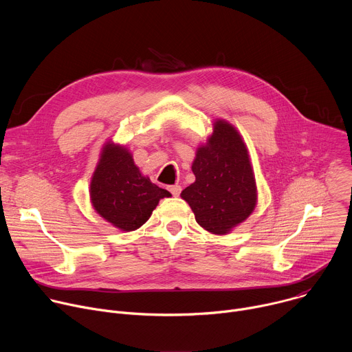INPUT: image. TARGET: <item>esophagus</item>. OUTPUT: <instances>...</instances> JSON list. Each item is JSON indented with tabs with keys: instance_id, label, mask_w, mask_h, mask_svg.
I'll return each instance as SVG.
<instances>
[{
	"instance_id": "esophagus-1",
	"label": "esophagus",
	"mask_w": 352,
	"mask_h": 352,
	"mask_svg": "<svg viewBox=\"0 0 352 352\" xmlns=\"http://www.w3.org/2000/svg\"><path fill=\"white\" fill-rule=\"evenodd\" d=\"M168 189H170V192L173 193V196H179V193H181V190H182L181 185H171V186H168Z\"/></svg>"
}]
</instances>
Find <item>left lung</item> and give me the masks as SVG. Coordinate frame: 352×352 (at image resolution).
Masks as SVG:
<instances>
[{"mask_svg": "<svg viewBox=\"0 0 352 352\" xmlns=\"http://www.w3.org/2000/svg\"><path fill=\"white\" fill-rule=\"evenodd\" d=\"M192 171L196 181L181 196L195 219L209 232L223 235L242 223L256 206V182L242 138L219 120L208 144L197 148Z\"/></svg>", "mask_w": 352, "mask_h": 352, "instance_id": "8db88e82", "label": "left lung"}]
</instances>
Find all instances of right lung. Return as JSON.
I'll return each instance as SVG.
<instances>
[{
    "label": "right lung",
    "instance_id": "add662e5",
    "mask_svg": "<svg viewBox=\"0 0 352 352\" xmlns=\"http://www.w3.org/2000/svg\"><path fill=\"white\" fill-rule=\"evenodd\" d=\"M171 193L143 177L128 150L107 143L90 182L94 210L122 231L143 226L159 205Z\"/></svg>",
    "mask_w": 352,
    "mask_h": 352
}]
</instances>
